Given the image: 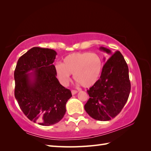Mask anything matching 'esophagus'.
Returning <instances> with one entry per match:
<instances>
[{
    "instance_id": "obj_1",
    "label": "esophagus",
    "mask_w": 151,
    "mask_h": 151,
    "mask_svg": "<svg viewBox=\"0 0 151 151\" xmlns=\"http://www.w3.org/2000/svg\"><path fill=\"white\" fill-rule=\"evenodd\" d=\"M78 93V91H76V90H72L71 91V93L73 95H75L76 93Z\"/></svg>"
}]
</instances>
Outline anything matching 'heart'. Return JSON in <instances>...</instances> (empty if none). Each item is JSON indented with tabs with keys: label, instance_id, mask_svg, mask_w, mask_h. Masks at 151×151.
<instances>
[{
	"label": "heart",
	"instance_id": "heart-1",
	"mask_svg": "<svg viewBox=\"0 0 151 151\" xmlns=\"http://www.w3.org/2000/svg\"><path fill=\"white\" fill-rule=\"evenodd\" d=\"M58 78L62 84L67 85L70 74L75 81L84 88H90L98 82L103 69L102 58L97 53L75 52L63 59V64L54 66Z\"/></svg>",
	"mask_w": 151,
	"mask_h": 151
}]
</instances>
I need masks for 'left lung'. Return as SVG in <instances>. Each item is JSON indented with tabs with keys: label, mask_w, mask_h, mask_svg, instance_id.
Masks as SVG:
<instances>
[{
	"label": "left lung",
	"mask_w": 151,
	"mask_h": 151,
	"mask_svg": "<svg viewBox=\"0 0 151 151\" xmlns=\"http://www.w3.org/2000/svg\"><path fill=\"white\" fill-rule=\"evenodd\" d=\"M99 49L111 56L103 66L98 82L87 90L90 98L84 109L94 119L106 121L120 113L129 99L131 86L129 67L119 51L112 53L103 47Z\"/></svg>",
	"instance_id": "1"
}]
</instances>
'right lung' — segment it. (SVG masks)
Returning a JSON list of instances; mask_svg holds the SVG:
<instances>
[{"instance_id":"add662e5","label":"right lung","mask_w":151,"mask_h":151,"mask_svg":"<svg viewBox=\"0 0 151 151\" xmlns=\"http://www.w3.org/2000/svg\"><path fill=\"white\" fill-rule=\"evenodd\" d=\"M56 54L50 49L32 48L19 58L14 71V93L19 107L30 121L43 126L58 123L72 97L56 78L53 64Z\"/></svg>"}]
</instances>
